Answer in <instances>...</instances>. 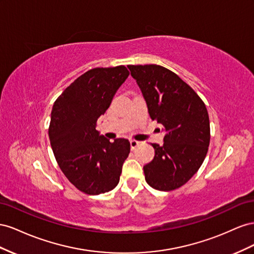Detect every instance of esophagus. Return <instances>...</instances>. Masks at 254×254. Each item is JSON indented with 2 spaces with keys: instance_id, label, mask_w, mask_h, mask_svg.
Here are the masks:
<instances>
[{
  "instance_id": "obj_1",
  "label": "esophagus",
  "mask_w": 254,
  "mask_h": 254,
  "mask_svg": "<svg viewBox=\"0 0 254 254\" xmlns=\"http://www.w3.org/2000/svg\"><path fill=\"white\" fill-rule=\"evenodd\" d=\"M129 143H131V149L132 150H134V149H136L137 147L139 146V141H137V140H135V139H131L129 140Z\"/></svg>"
}]
</instances>
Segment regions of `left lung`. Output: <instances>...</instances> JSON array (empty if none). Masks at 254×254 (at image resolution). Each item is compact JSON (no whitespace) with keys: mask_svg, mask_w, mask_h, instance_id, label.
<instances>
[{"mask_svg":"<svg viewBox=\"0 0 254 254\" xmlns=\"http://www.w3.org/2000/svg\"><path fill=\"white\" fill-rule=\"evenodd\" d=\"M146 100L152 120L164 126V144L152 143L155 155L143 166L147 183L169 191L184 185L206 156L209 118L203 101L179 75L158 64H128Z\"/></svg>","mask_w":254,"mask_h":254,"instance_id":"left-lung-1","label":"left lung"}]
</instances>
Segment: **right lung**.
I'll list each match as a JSON object with an SVG mask.
<instances>
[{
    "instance_id": "1",
    "label": "right lung",
    "mask_w": 254,
    "mask_h": 254,
    "mask_svg": "<svg viewBox=\"0 0 254 254\" xmlns=\"http://www.w3.org/2000/svg\"><path fill=\"white\" fill-rule=\"evenodd\" d=\"M128 74L125 66L88 70L54 102L49 127L51 147L64 175L87 194L114 190L128 156L127 139L111 142L96 128Z\"/></svg>"
}]
</instances>
